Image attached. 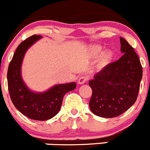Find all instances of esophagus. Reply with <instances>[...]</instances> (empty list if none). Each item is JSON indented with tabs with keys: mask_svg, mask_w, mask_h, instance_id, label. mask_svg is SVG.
Instances as JSON below:
<instances>
[{
	"mask_svg": "<svg viewBox=\"0 0 150 150\" xmlns=\"http://www.w3.org/2000/svg\"><path fill=\"white\" fill-rule=\"evenodd\" d=\"M87 80H88V78H86V76L80 77V78H78V84H80V85L84 84L85 83H86V81H87Z\"/></svg>",
	"mask_w": 150,
	"mask_h": 150,
	"instance_id": "1",
	"label": "esophagus"
}]
</instances>
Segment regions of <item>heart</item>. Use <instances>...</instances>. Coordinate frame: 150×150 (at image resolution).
<instances>
[{"mask_svg":"<svg viewBox=\"0 0 150 150\" xmlns=\"http://www.w3.org/2000/svg\"><path fill=\"white\" fill-rule=\"evenodd\" d=\"M89 54L92 58H97L99 57L98 60V67L99 69H103L111 62L113 58L112 53L109 51H105L102 52V47L98 45H93L89 48Z\"/></svg>","mask_w":150,"mask_h":150,"instance_id":"1","label":"heart"}]
</instances>
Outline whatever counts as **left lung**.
<instances>
[{"label": "left lung", "mask_w": 150, "mask_h": 150, "mask_svg": "<svg viewBox=\"0 0 150 150\" xmlns=\"http://www.w3.org/2000/svg\"><path fill=\"white\" fill-rule=\"evenodd\" d=\"M122 56L103 68L89 81L92 96L89 107L102 117L111 118L125 112L137 101L142 67L134 48L120 37Z\"/></svg>", "instance_id": "1"}]
</instances>
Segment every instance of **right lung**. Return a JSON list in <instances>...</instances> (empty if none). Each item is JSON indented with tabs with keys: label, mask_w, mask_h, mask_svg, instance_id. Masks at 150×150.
I'll list each match as a JSON object with an SVG mask.
<instances>
[{
	"label": "right lung",
	"mask_w": 150,
	"mask_h": 150,
	"mask_svg": "<svg viewBox=\"0 0 150 150\" xmlns=\"http://www.w3.org/2000/svg\"><path fill=\"white\" fill-rule=\"evenodd\" d=\"M34 35L22 41L16 48L7 72L8 88L13 105L22 114L35 120H47L59 112L65 93L76 88L75 82L58 84L42 93H35L28 88L23 81L21 67L28 49L41 38Z\"/></svg>",
	"instance_id": "add662e5"
}]
</instances>
